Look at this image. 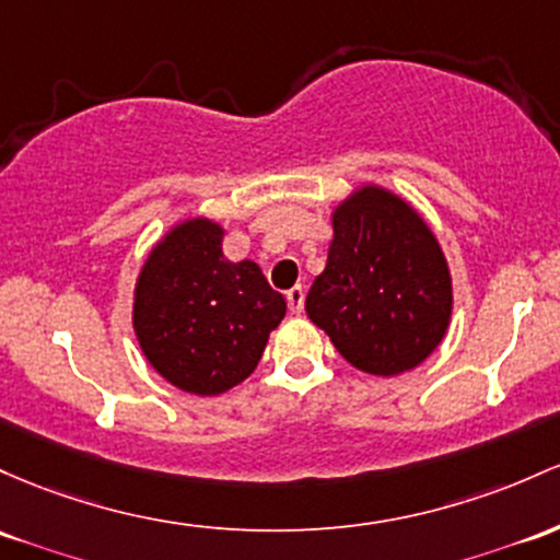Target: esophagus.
<instances>
[{"instance_id":"1","label":"esophagus","mask_w":560,"mask_h":560,"mask_svg":"<svg viewBox=\"0 0 560 560\" xmlns=\"http://www.w3.org/2000/svg\"><path fill=\"white\" fill-rule=\"evenodd\" d=\"M287 303H290V311L292 313H303V308H305V290L303 287H292L290 292H287Z\"/></svg>"}]
</instances>
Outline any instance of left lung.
Instances as JSON below:
<instances>
[{
    "instance_id": "obj_1",
    "label": "left lung",
    "mask_w": 560,
    "mask_h": 560,
    "mask_svg": "<svg viewBox=\"0 0 560 560\" xmlns=\"http://www.w3.org/2000/svg\"><path fill=\"white\" fill-rule=\"evenodd\" d=\"M327 268L305 311L355 370H415L452 322V273L428 220L404 196L364 183L331 210Z\"/></svg>"
}]
</instances>
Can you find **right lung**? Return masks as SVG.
<instances>
[{
  "mask_svg": "<svg viewBox=\"0 0 560 560\" xmlns=\"http://www.w3.org/2000/svg\"><path fill=\"white\" fill-rule=\"evenodd\" d=\"M218 220L186 218L153 244L132 292L145 361L175 388L220 396L255 372L287 300L257 262L223 255Z\"/></svg>",
  "mask_w": 560,
  "mask_h": 560,
  "instance_id": "obj_1",
  "label": "right lung"
}]
</instances>
